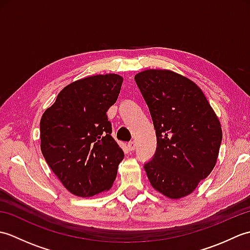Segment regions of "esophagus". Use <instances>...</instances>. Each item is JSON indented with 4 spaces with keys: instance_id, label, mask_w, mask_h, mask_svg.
<instances>
[{
    "instance_id": "obj_1",
    "label": "esophagus",
    "mask_w": 250,
    "mask_h": 250,
    "mask_svg": "<svg viewBox=\"0 0 250 250\" xmlns=\"http://www.w3.org/2000/svg\"><path fill=\"white\" fill-rule=\"evenodd\" d=\"M128 148H129V150L133 151V150L135 149V143H134V142H130V143H128Z\"/></svg>"
}]
</instances>
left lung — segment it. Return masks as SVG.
Wrapping results in <instances>:
<instances>
[{
  "mask_svg": "<svg viewBox=\"0 0 250 250\" xmlns=\"http://www.w3.org/2000/svg\"><path fill=\"white\" fill-rule=\"evenodd\" d=\"M156 130L155 156L144 164L151 186L167 198L190 194L218 157L220 122L196 84L167 70L136 74Z\"/></svg>",
  "mask_w": 250,
  "mask_h": 250,
  "instance_id": "1",
  "label": "left lung"
}]
</instances>
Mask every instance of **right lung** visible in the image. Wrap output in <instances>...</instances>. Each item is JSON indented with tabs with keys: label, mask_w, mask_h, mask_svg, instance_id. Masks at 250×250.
Instances as JSON below:
<instances>
[{
	"label": "right lung",
	"mask_w": 250,
	"mask_h": 250,
	"mask_svg": "<svg viewBox=\"0 0 250 250\" xmlns=\"http://www.w3.org/2000/svg\"><path fill=\"white\" fill-rule=\"evenodd\" d=\"M124 78L90 76L63 88L41 119V149L63 186L77 196L108 190L125 153L111 136L106 111Z\"/></svg>",
	"instance_id": "1"
}]
</instances>
